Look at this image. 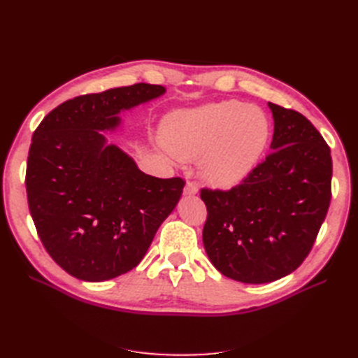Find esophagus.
<instances>
[{
    "mask_svg": "<svg viewBox=\"0 0 358 358\" xmlns=\"http://www.w3.org/2000/svg\"><path fill=\"white\" fill-rule=\"evenodd\" d=\"M197 192H199L197 183H196V182H192V180H188V182H187V185H185V188H183V194H185V196H196Z\"/></svg>",
    "mask_w": 358,
    "mask_h": 358,
    "instance_id": "obj_1",
    "label": "esophagus"
}]
</instances>
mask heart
Segmentation results:
<instances>
[{"mask_svg": "<svg viewBox=\"0 0 358 358\" xmlns=\"http://www.w3.org/2000/svg\"><path fill=\"white\" fill-rule=\"evenodd\" d=\"M270 136L267 115L239 100H225L169 115L162 138L173 157L201 155V176L213 187L243 180L264 152Z\"/></svg>", "mask_w": 358, "mask_h": 358, "instance_id": "obj_1", "label": "heart"}]
</instances>
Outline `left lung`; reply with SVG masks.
<instances>
[{"label": "left lung", "mask_w": 358, "mask_h": 358, "mask_svg": "<svg viewBox=\"0 0 358 358\" xmlns=\"http://www.w3.org/2000/svg\"><path fill=\"white\" fill-rule=\"evenodd\" d=\"M275 131L270 152L231 189L201 188L208 209L203 243L220 272L266 284L305 262L331 200V155L308 117L268 103Z\"/></svg>", "instance_id": "left-lung-1"}]
</instances>
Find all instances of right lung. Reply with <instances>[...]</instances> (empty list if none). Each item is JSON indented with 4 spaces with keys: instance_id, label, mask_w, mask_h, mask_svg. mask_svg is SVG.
<instances>
[{
    "instance_id": "right-lung-1",
    "label": "right lung",
    "mask_w": 358,
    "mask_h": 358,
    "mask_svg": "<svg viewBox=\"0 0 358 358\" xmlns=\"http://www.w3.org/2000/svg\"><path fill=\"white\" fill-rule=\"evenodd\" d=\"M164 92L136 83L79 95L46 115L32 136L29 213L48 254L74 278L101 282L129 272L176 208L185 180L145 175L100 133L121 124V110Z\"/></svg>"
}]
</instances>
